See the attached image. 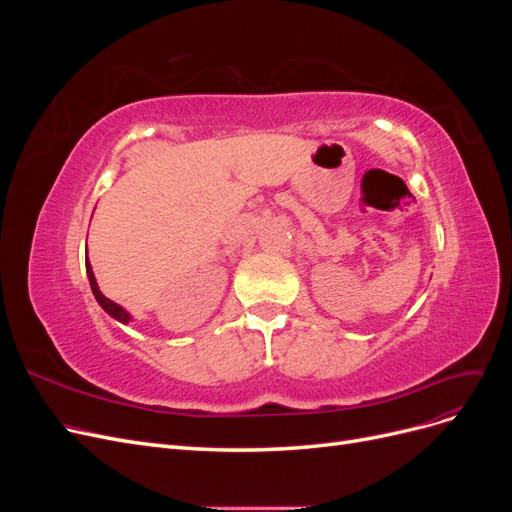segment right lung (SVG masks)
Returning a JSON list of instances; mask_svg holds the SVG:
<instances>
[{"instance_id": "right-lung-1", "label": "right lung", "mask_w": 512, "mask_h": 512, "mask_svg": "<svg viewBox=\"0 0 512 512\" xmlns=\"http://www.w3.org/2000/svg\"><path fill=\"white\" fill-rule=\"evenodd\" d=\"M87 277H89V286H91V292H94V297H96V301L102 305V309L106 314H111L115 320H119V322H128L130 320V316H128V312L123 307H119L117 303H113L111 299H106L104 294L100 292V288H98V284H96V277H94V271H91V265H89V260H87Z\"/></svg>"}]
</instances>
